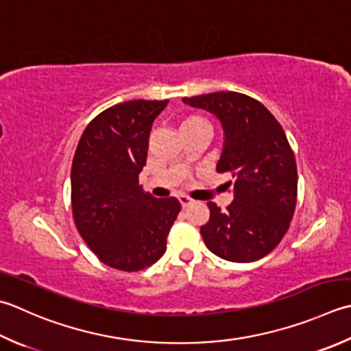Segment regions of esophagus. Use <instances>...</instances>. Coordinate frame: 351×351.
Masks as SVG:
<instances>
[{"instance_id":"esophagus-1","label":"esophagus","mask_w":351,"mask_h":351,"mask_svg":"<svg viewBox=\"0 0 351 351\" xmlns=\"http://www.w3.org/2000/svg\"><path fill=\"white\" fill-rule=\"evenodd\" d=\"M178 199H180V202H181L184 208H187L189 205L193 204V199H190L189 196H185V195H180V197H178Z\"/></svg>"}]
</instances>
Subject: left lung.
Wrapping results in <instances>:
<instances>
[{"label":"left lung","mask_w":351,"mask_h":351,"mask_svg":"<svg viewBox=\"0 0 351 351\" xmlns=\"http://www.w3.org/2000/svg\"><path fill=\"white\" fill-rule=\"evenodd\" d=\"M182 101L221 123L223 144L216 170L228 171L234 180V199L225 211L207 204L204 242L228 262H256L283 239L297 204V164L285 130L262 103L240 93H211Z\"/></svg>","instance_id":"1"}]
</instances>
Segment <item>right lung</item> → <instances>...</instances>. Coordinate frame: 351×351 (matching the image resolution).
Wrapping results in <instances>:
<instances>
[{
  "label": "right lung",
  "mask_w": 351,
  "mask_h": 351,
  "mask_svg": "<svg viewBox=\"0 0 351 351\" xmlns=\"http://www.w3.org/2000/svg\"><path fill=\"white\" fill-rule=\"evenodd\" d=\"M169 100H130L89 123L71 166L73 216L82 239L103 263L134 272L162 257L181 204L144 193L152 123Z\"/></svg>",
  "instance_id": "obj_1"
}]
</instances>
